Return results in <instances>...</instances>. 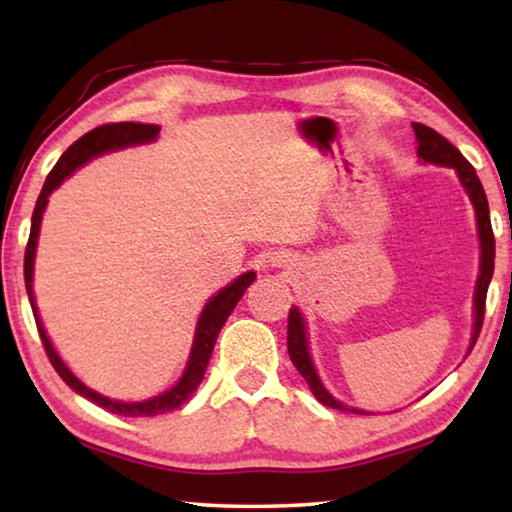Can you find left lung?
Returning <instances> with one entry per match:
<instances>
[{
	"label": "left lung",
	"mask_w": 512,
	"mask_h": 512,
	"mask_svg": "<svg viewBox=\"0 0 512 512\" xmlns=\"http://www.w3.org/2000/svg\"><path fill=\"white\" fill-rule=\"evenodd\" d=\"M415 137H418V155L424 162L443 164V167H454L458 171V178H461L463 187L470 194L474 210H476V223H479V237H481V275L479 282H476V296H474V332H472V345L474 348L476 339H479L481 327H483V316H485V296H488V284L492 280V271H495V235H492V223H490V210H488V198H485L483 185L479 176L470 162L463 158V153L456 149V146L445 140L443 135L433 131V128L424 124H413ZM287 345H289V357L293 366L311 388L316 400L325 406H332V409L339 411H352L359 415H370L359 409H348L341 402H336L332 395H329L314 370V363L309 359L307 352V336H305V323H302V316L298 309L289 311V329H287Z\"/></svg>",
	"instance_id": "left-lung-1"
}]
</instances>
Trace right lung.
<instances>
[{
  "mask_svg": "<svg viewBox=\"0 0 512 512\" xmlns=\"http://www.w3.org/2000/svg\"><path fill=\"white\" fill-rule=\"evenodd\" d=\"M160 133L158 126L153 124H131V121H119V124H103L97 126L94 131L85 133L81 140H76L69 149L60 155V160L56 162V167L49 171V176L45 180V187L38 196L36 210H33V219H31V235L27 241V253H24V284H27V293L31 300V309L33 316H36V325H38V334L42 341V348H45L47 357L51 361V366L60 375V379L83 397H88L90 402L99 404L101 409H106L110 413L124 415V418H149V415H160L178 409L180 404H185L192 393L198 388V384L203 381V375L207 370V363H210L216 336H219L221 327L228 316L232 314V309L237 307V302L244 296L246 289L255 282V273H244L237 277L230 287H225L223 291L216 293V296L207 302L201 320H198V329H196V339H194V348H192V357H189L185 375L180 377V381L171 391L162 393L153 400L146 402H137V404H124V402H112L108 397H103L99 393L90 391L88 386H83L79 379H76L72 372L67 370V366L56 354V350L51 348V343L45 334V327H42L38 311H36V302H33V291H31V280H33V257H36V241H38V232H40V221H42V212L47 207V196L54 192V189L63 183V180L72 173L76 167H81L83 162H88L94 155H101L112 149H124V146L131 144H142V142H151L155 140V135Z\"/></svg>",
  "mask_w": 512,
  "mask_h": 512,
  "instance_id": "1",
  "label": "right lung"
}]
</instances>
